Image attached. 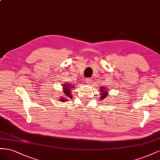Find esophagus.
I'll list each match as a JSON object with an SVG mask.
<instances>
[{
  "mask_svg": "<svg viewBox=\"0 0 160 160\" xmlns=\"http://www.w3.org/2000/svg\"><path fill=\"white\" fill-rule=\"evenodd\" d=\"M91 81H92V80H91L90 78H86V82L87 84H90Z\"/></svg>",
  "mask_w": 160,
  "mask_h": 160,
  "instance_id": "obj_1",
  "label": "esophagus"
}]
</instances>
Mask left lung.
I'll return each instance as SVG.
<instances>
[{"label": "left lung", "mask_w": 160, "mask_h": 160, "mask_svg": "<svg viewBox=\"0 0 160 160\" xmlns=\"http://www.w3.org/2000/svg\"><path fill=\"white\" fill-rule=\"evenodd\" d=\"M107 89V88L103 87V86H101V87H100V92H101V94H100V100H103L108 96V91Z\"/></svg>", "instance_id": "8db88e82"}]
</instances>
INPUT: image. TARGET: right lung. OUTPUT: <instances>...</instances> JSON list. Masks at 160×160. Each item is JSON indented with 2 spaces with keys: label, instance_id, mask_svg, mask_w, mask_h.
<instances>
[{
  "label": "right lung",
  "instance_id": "1",
  "mask_svg": "<svg viewBox=\"0 0 160 160\" xmlns=\"http://www.w3.org/2000/svg\"><path fill=\"white\" fill-rule=\"evenodd\" d=\"M74 85H72V84H70V82H68V84H65L63 85V92L64 93V96L63 97H61L60 98V100H61L62 102H65V100H66V98H72V94H71V91L74 87Z\"/></svg>",
  "mask_w": 160,
  "mask_h": 160
}]
</instances>
